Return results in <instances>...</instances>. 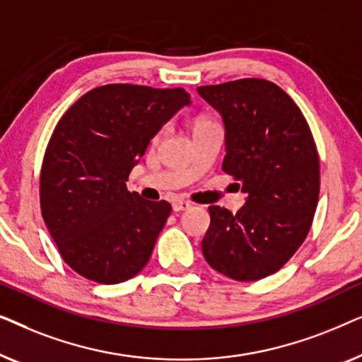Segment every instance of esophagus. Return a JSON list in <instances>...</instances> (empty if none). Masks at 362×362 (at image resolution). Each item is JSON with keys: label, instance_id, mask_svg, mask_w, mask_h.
<instances>
[{"label": "esophagus", "instance_id": "obj_1", "mask_svg": "<svg viewBox=\"0 0 362 362\" xmlns=\"http://www.w3.org/2000/svg\"><path fill=\"white\" fill-rule=\"evenodd\" d=\"M191 207V202L189 201H182V199H176L173 202V211L180 212V211H186Z\"/></svg>", "mask_w": 362, "mask_h": 362}]
</instances>
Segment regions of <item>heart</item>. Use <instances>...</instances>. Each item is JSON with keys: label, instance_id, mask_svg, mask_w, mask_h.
I'll return each instance as SVG.
<instances>
[{"label": "heart", "instance_id": "1", "mask_svg": "<svg viewBox=\"0 0 362 362\" xmlns=\"http://www.w3.org/2000/svg\"><path fill=\"white\" fill-rule=\"evenodd\" d=\"M202 123H207V120H197L196 125H202Z\"/></svg>", "mask_w": 362, "mask_h": 362}]
</instances>
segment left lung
<instances>
[{
    "label": "left lung",
    "instance_id": "obj_1",
    "mask_svg": "<svg viewBox=\"0 0 362 362\" xmlns=\"http://www.w3.org/2000/svg\"><path fill=\"white\" fill-rule=\"evenodd\" d=\"M221 112L222 171L245 192L239 212L211 206L202 255L219 274L255 281L279 272L308 235L320 196V158L300 107L276 83L239 78L197 87Z\"/></svg>",
    "mask_w": 362,
    "mask_h": 362
}]
</instances>
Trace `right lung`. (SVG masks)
Masks as SVG:
<instances>
[{"label":"right lung","instance_id":"obj_1","mask_svg":"<svg viewBox=\"0 0 362 362\" xmlns=\"http://www.w3.org/2000/svg\"><path fill=\"white\" fill-rule=\"evenodd\" d=\"M189 98L181 87L107 83L57 122L42 158L39 199L59 254L83 279L120 284L150 260L171 204L145 201L125 181Z\"/></svg>","mask_w":362,"mask_h":362}]
</instances>
